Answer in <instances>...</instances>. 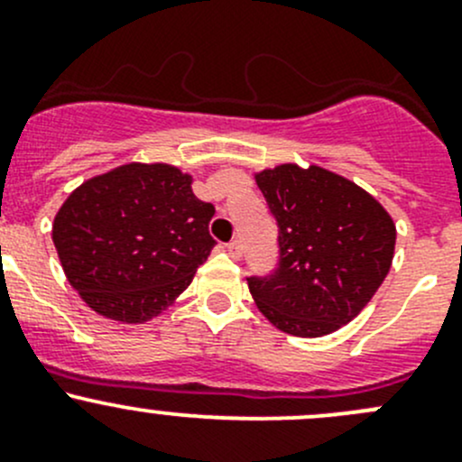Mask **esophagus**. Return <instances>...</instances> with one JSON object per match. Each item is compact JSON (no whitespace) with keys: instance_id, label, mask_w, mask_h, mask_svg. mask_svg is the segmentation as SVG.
<instances>
[{"instance_id":"1","label":"esophagus","mask_w":462,"mask_h":462,"mask_svg":"<svg viewBox=\"0 0 462 462\" xmlns=\"http://www.w3.org/2000/svg\"><path fill=\"white\" fill-rule=\"evenodd\" d=\"M226 251H229L231 258H240V251H242L240 240H231V242H226Z\"/></svg>"}]
</instances>
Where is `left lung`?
I'll use <instances>...</instances> for the list:
<instances>
[{
  "label": "left lung",
  "mask_w": 462,
  "mask_h": 462,
  "mask_svg": "<svg viewBox=\"0 0 462 462\" xmlns=\"http://www.w3.org/2000/svg\"><path fill=\"white\" fill-rule=\"evenodd\" d=\"M278 225V264L249 276L260 312L294 337H323L353 321L384 282L395 225L373 195L326 168L296 163L255 175Z\"/></svg>",
  "instance_id": "left-lung-1"
}]
</instances>
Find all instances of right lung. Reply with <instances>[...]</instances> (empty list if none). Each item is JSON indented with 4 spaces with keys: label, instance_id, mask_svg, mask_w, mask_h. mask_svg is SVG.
Masks as SVG:
<instances>
[{
    "label": "right lung",
    "instance_id": "1",
    "mask_svg": "<svg viewBox=\"0 0 462 462\" xmlns=\"http://www.w3.org/2000/svg\"><path fill=\"white\" fill-rule=\"evenodd\" d=\"M193 177L168 163H125L91 177L53 220L67 281L94 312L143 323L193 281L216 240V207L195 198Z\"/></svg>",
    "mask_w": 462,
    "mask_h": 462
}]
</instances>
